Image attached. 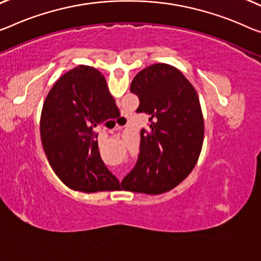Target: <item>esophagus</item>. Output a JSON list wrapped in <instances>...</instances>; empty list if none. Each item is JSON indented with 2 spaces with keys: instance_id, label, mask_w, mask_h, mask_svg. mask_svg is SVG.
<instances>
[{
  "instance_id": "obj_1",
  "label": "esophagus",
  "mask_w": 261,
  "mask_h": 261,
  "mask_svg": "<svg viewBox=\"0 0 261 261\" xmlns=\"http://www.w3.org/2000/svg\"><path fill=\"white\" fill-rule=\"evenodd\" d=\"M115 129H121V126H117L115 127Z\"/></svg>"
}]
</instances>
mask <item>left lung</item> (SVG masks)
<instances>
[{"label": "left lung", "instance_id": "obj_1", "mask_svg": "<svg viewBox=\"0 0 261 261\" xmlns=\"http://www.w3.org/2000/svg\"><path fill=\"white\" fill-rule=\"evenodd\" d=\"M130 92L140 100L136 112L149 115V123L140 132L138 161L121 186L162 194L187 177L202 149L204 120L197 92L177 69L163 63L140 71Z\"/></svg>", "mask_w": 261, "mask_h": 261}]
</instances>
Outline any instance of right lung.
Listing matches in <instances>:
<instances>
[{
	"mask_svg": "<svg viewBox=\"0 0 261 261\" xmlns=\"http://www.w3.org/2000/svg\"><path fill=\"white\" fill-rule=\"evenodd\" d=\"M115 110L106 79L94 67L72 69L50 90L42 110L41 139L52 169L71 189H120L100 156L97 132Z\"/></svg>",
	"mask_w": 261,
	"mask_h": 261,
	"instance_id": "obj_1",
	"label": "right lung"
}]
</instances>
